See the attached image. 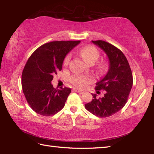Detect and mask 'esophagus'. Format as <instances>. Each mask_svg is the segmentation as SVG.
Instances as JSON below:
<instances>
[{
	"label": "esophagus",
	"mask_w": 154,
	"mask_h": 154,
	"mask_svg": "<svg viewBox=\"0 0 154 154\" xmlns=\"http://www.w3.org/2000/svg\"><path fill=\"white\" fill-rule=\"evenodd\" d=\"M74 90H75V91L78 92V93H79V94H83V92H84V91H82V90H80V89H76V88H75V89H74Z\"/></svg>",
	"instance_id": "obj_1"
}]
</instances>
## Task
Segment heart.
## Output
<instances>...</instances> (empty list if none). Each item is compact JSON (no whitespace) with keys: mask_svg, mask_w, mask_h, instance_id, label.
<instances>
[{"mask_svg":"<svg viewBox=\"0 0 154 154\" xmlns=\"http://www.w3.org/2000/svg\"><path fill=\"white\" fill-rule=\"evenodd\" d=\"M79 54L84 60L88 64H94L98 59L100 53L96 47L94 46L89 45L85 46L79 50ZM71 60V54H69L65 57L63 61L65 66L69 65V61ZM104 65L100 66V68H104ZM70 82L72 85L81 89H84L87 86L94 82V78L90 75H74L71 79Z\"/></svg>","mask_w":154,"mask_h":154,"instance_id":"heart-1","label":"heart"}]
</instances>
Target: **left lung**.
<instances>
[{"label": "left lung", "instance_id": "1", "mask_svg": "<svg viewBox=\"0 0 154 154\" xmlns=\"http://www.w3.org/2000/svg\"><path fill=\"white\" fill-rule=\"evenodd\" d=\"M107 54L110 65L106 76L96 83V90H105L104 96L92 94L91 102L85 104L89 112L100 118L113 115L124 107L133 86V74L127 58L121 50L103 40H92Z\"/></svg>", "mask_w": 154, "mask_h": 154}]
</instances>
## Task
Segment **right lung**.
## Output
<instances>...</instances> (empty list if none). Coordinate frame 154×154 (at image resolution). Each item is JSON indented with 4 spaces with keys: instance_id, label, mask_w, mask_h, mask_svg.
<instances>
[{
    "instance_id": "1",
    "label": "right lung",
    "mask_w": 154,
    "mask_h": 154,
    "mask_svg": "<svg viewBox=\"0 0 154 154\" xmlns=\"http://www.w3.org/2000/svg\"><path fill=\"white\" fill-rule=\"evenodd\" d=\"M80 41H53L36 49L27 60L21 76L22 89L28 104L40 115L50 116L65 106L71 92L68 88H54L53 76L62 70L66 55Z\"/></svg>"
}]
</instances>
